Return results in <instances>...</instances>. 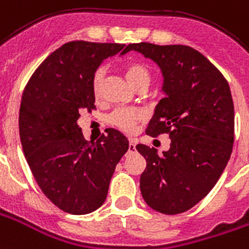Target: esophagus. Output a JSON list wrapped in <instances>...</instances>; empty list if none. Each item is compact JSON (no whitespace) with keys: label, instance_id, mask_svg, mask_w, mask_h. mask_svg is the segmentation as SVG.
<instances>
[{"label":"esophagus","instance_id":"34e87169","mask_svg":"<svg viewBox=\"0 0 249 249\" xmlns=\"http://www.w3.org/2000/svg\"><path fill=\"white\" fill-rule=\"evenodd\" d=\"M136 149V142L135 140H129V147H128V151L129 152H133Z\"/></svg>","mask_w":249,"mask_h":249}]
</instances>
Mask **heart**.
Listing matches in <instances>:
<instances>
[{
  "label": "heart",
  "mask_w": 249,
  "mask_h": 249,
  "mask_svg": "<svg viewBox=\"0 0 249 249\" xmlns=\"http://www.w3.org/2000/svg\"><path fill=\"white\" fill-rule=\"evenodd\" d=\"M124 72L126 79L136 90L149 86L151 71L144 63L130 62L124 67ZM104 78H105V72L102 69L95 70L91 75L90 89H91V94L94 97V100H100L102 95ZM144 119H145V114L140 109H117L109 116V123L117 129L126 132V133H132Z\"/></svg>",
  "instance_id": "b5f03b06"
}]
</instances>
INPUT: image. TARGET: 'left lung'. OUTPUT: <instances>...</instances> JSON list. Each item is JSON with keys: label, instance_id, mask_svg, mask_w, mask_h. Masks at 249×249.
<instances>
[{"label": "left lung", "instance_id": "8db88e82", "mask_svg": "<svg viewBox=\"0 0 249 249\" xmlns=\"http://www.w3.org/2000/svg\"><path fill=\"white\" fill-rule=\"evenodd\" d=\"M161 69L166 97L155 109L145 133L168 135L170 149L137 144L147 160L140 177L144 201L163 214L191 209L208 196L232 154L234 109L225 76L201 52L189 46L128 44Z\"/></svg>", "mask_w": 249, "mask_h": 249}]
</instances>
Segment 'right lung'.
<instances>
[{"label":"right lung","mask_w":249,"mask_h":249,"mask_svg":"<svg viewBox=\"0 0 249 249\" xmlns=\"http://www.w3.org/2000/svg\"><path fill=\"white\" fill-rule=\"evenodd\" d=\"M123 48L116 43H66L36 69L22 93L18 128L24 155L44 196L70 214L102 206L116 166L129 147L113 128L88 142L78 125L83 109H95L93 72Z\"/></svg>","instance_id":"right-lung-1"}]
</instances>
